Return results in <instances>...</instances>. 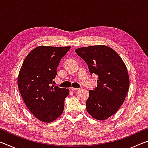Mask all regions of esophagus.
Returning <instances> with one entry per match:
<instances>
[{
    "instance_id": "1",
    "label": "esophagus",
    "mask_w": 148,
    "mask_h": 148,
    "mask_svg": "<svg viewBox=\"0 0 148 148\" xmlns=\"http://www.w3.org/2000/svg\"><path fill=\"white\" fill-rule=\"evenodd\" d=\"M70 89H71V91H77V90H78L79 89L74 88V87H71V88H70Z\"/></svg>"
}]
</instances>
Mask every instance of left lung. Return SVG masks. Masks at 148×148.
I'll list each match as a JSON object with an SVG mask.
<instances>
[{"mask_svg": "<svg viewBox=\"0 0 148 148\" xmlns=\"http://www.w3.org/2000/svg\"><path fill=\"white\" fill-rule=\"evenodd\" d=\"M75 51L86 61L91 74L98 76L97 87L89 91L87 111L95 119H106L119 110L127 96L129 76L126 65L117 52L104 45Z\"/></svg>", "mask_w": 148, "mask_h": 148, "instance_id": "left-lung-1", "label": "left lung"}]
</instances>
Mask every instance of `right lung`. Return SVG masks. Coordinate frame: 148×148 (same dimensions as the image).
<instances>
[{
  "instance_id": "right-lung-1",
  "label": "right lung",
  "mask_w": 148,
  "mask_h": 148,
  "mask_svg": "<svg viewBox=\"0 0 148 148\" xmlns=\"http://www.w3.org/2000/svg\"><path fill=\"white\" fill-rule=\"evenodd\" d=\"M70 48L37 47L27 55L19 71L17 86L22 99L30 112L42 122L53 121L63 112L69 89L52 84L60 61Z\"/></svg>"
}]
</instances>
